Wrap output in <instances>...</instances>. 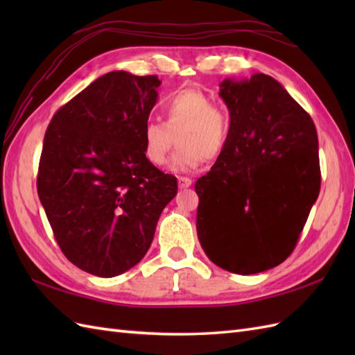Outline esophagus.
Masks as SVG:
<instances>
[{
    "mask_svg": "<svg viewBox=\"0 0 355 355\" xmlns=\"http://www.w3.org/2000/svg\"><path fill=\"white\" fill-rule=\"evenodd\" d=\"M192 184V180L187 178V177H178V187L180 189H186V187H189Z\"/></svg>",
    "mask_w": 355,
    "mask_h": 355,
    "instance_id": "esophagus-1",
    "label": "esophagus"
}]
</instances>
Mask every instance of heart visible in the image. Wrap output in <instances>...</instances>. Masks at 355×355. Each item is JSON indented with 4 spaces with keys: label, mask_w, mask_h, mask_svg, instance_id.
I'll return each instance as SVG.
<instances>
[{
    "label": "heart",
    "mask_w": 355,
    "mask_h": 355,
    "mask_svg": "<svg viewBox=\"0 0 355 355\" xmlns=\"http://www.w3.org/2000/svg\"><path fill=\"white\" fill-rule=\"evenodd\" d=\"M162 111L164 122L150 119L141 130L143 153L150 164L163 166L168 162L173 135L180 145L171 162V169L175 172L195 171L206 157L223 154L230 119L207 94L198 89H180L164 97Z\"/></svg>",
    "instance_id": "1"
}]
</instances>
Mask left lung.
<instances>
[{
  "mask_svg": "<svg viewBox=\"0 0 355 355\" xmlns=\"http://www.w3.org/2000/svg\"><path fill=\"white\" fill-rule=\"evenodd\" d=\"M229 140L195 183L197 233L215 266L253 275L296 247L320 191L319 141L308 112L276 79H224Z\"/></svg>",
  "mask_w": 355,
  "mask_h": 355,
  "instance_id": "left-lung-1",
  "label": "left lung"
}]
</instances>
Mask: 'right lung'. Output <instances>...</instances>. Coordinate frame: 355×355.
<instances>
[{
    "label": "right lung",
    "instance_id": "1",
    "mask_svg": "<svg viewBox=\"0 0 355 355\" xmlns=\"http://www.w3.org/2000/svg\"><path fill=\"white\" fill-rule=\"evenodd\" d=\"M157 76L111 71L59 108L45 131L37 195L59 247L80 270L114 277L139 263L177 178L143 153Z\"/></svg>",
    "mask_w": 355,
    "mask_h": 355
}]
</instances>
